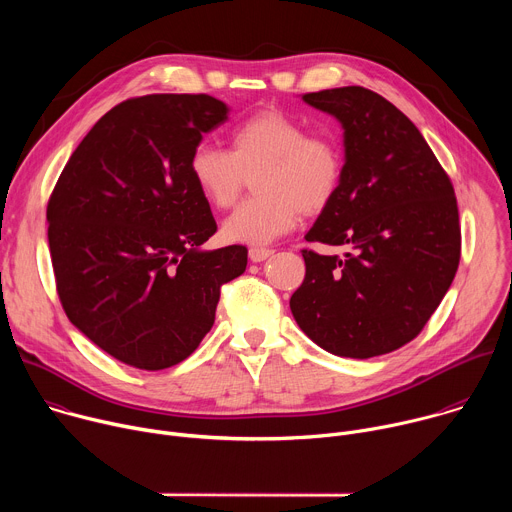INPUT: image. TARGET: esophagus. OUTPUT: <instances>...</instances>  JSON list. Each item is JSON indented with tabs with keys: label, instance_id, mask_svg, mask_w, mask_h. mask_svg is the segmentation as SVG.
Segmentation results:
<instances>
[{
	"label": "esophagus",
	"instance_id": "1",
	"mask_svg": "<svg viewBox=\"0 0 512 512\" xmlns=\"http://www.w3.org/2000/svg\"><path fill=\"white\" fill-rule=\"evenodd\" d=\"M273 253H275L273 249H263V247H251V249H249V259H251L253 263H261V261L269 259V257H271Z\"/></svg>",
	"mask_w": 512,
	"mask_h": 512
}]
</instances>
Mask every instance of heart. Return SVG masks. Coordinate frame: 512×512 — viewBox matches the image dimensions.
Segmentation results:
<instances>
[{
    "mask_svg": "<svg viewBox=\"0 0 512 512\" xmlns=\"http://www.w3.org/2000/svg\"><path fill=\"white\" fill-rule=\"evenodd\" d=\"M188 172L198 192L216 208L239 198L247 176L255 196L223 225L231 243L267 245L289 233L300 212H322L338 192L342 154L334 139L308 133L306 125L279 109H265L231 131V150L198 143Z\"/></svg>",
    "mask_w": 512,
    "mask_h": 512,
    "instance_id": "obj_1",
    "label": "heart"
}]
</instances>
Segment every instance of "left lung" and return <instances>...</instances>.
Returning a JSON list of instances; mask_svg holds the SVG:
<instances>
[{
    "instance_id": "1",
    "label": "left lung",
    "mask_w": 512,
    "mask_h": 512,
    "mask_svg": "<svg viewBox=\"0 0 512 512\" xmlns=\"http://www.w3.org/2000/svg\"><path fill=\"white\" fill-rule=\"evenodd\" d=\"M302 99L344 131L338 192L306 241L350 251H302L306 277L291 314L336 356L393 352L423 330L458 271L454 186L419 129L385 97L340 87Z\"/></svg>"
}]
</instances>
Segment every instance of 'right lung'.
Instances as JSON below:
<instances>
[{"label":"right lung","instance_id":"obj_1","mask_svg":"<svg viewBox=\"0 0 512 512\" xmlns=\"http://www.w3.org/2000/svg\"><path fill=\"white\" fill-rule=\"evenodd\" d=\"M229 119L210 95H145L105 113L48 200V245L68 320L113 358L162 371L214 324L247 249L206 251L216 233L188 172L202 135Z\"/></svg>","mask_w":512,"mask_h":512}]
</instances>
